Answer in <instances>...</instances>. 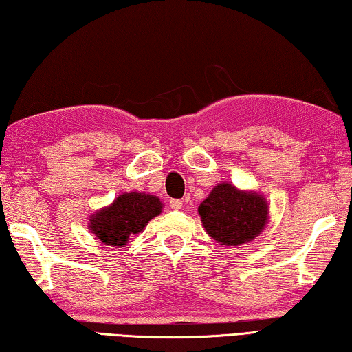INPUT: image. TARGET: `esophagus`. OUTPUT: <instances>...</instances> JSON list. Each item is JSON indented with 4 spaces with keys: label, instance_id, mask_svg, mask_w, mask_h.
<instances>
[{
    "label": "esophagus",
    "instance_id": "34e87169",
    "mask_svg": "<svg viewBox=\"0 0 352 352\" xmlns=\"http://www.w3.org/2000/svg\"><path fill=\"white\" fill-rule=\"evenodd\" d=\"M169 206L172 208V210H182L183 201L178 200V199H170L169 200Z\"/></svg>",
    "mask_w": 352,
    "mask_h": 352
}]
</instances>
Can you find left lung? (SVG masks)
I'll list each match as a JSON object with an SVG mask.
<instances>
[{
    "label": "left lung",
    "instance_id": "left-lung-1",
    "mask_svg": "<svg viewBox=\"0 0 352 352\" xmlns=\"http://www.w3.org/2000/svg\"><path fill=\"white\" fill-rule=\"evenodd\" d=\"M206 233L220 245L237 247L254 239L267 223L269 208L262 195L220 183L199 206Z\"/></svg>",
    "mask_w": 352,
    "mask_h": 352
}]
</instances>
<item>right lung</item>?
<instances>
[{
    "label": "right lung",
    "mask_w": 352,
    "mask_h": 352,
    "mask_svg": "<svg viewBox=\"0 0 352 352\" xmlns=\"http://www.w3.org/2000/svg\"><path fill=\"white\" fill-rule=\"evenodd\" d=\"M162 201L148 194H122L90 219V228L105 245L122 247L132 234L144 230L148 220L162 212Z\"/></svg>",
    "instance_id": "1"
}]
</instances>
